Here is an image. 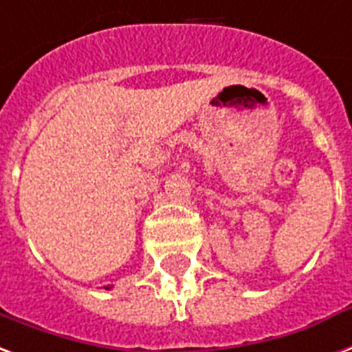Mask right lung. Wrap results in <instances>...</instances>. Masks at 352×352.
<instances>
[{
  "label": "right lung",
  "instance_id": "obj_1",
  "mask_svg": "<svg viewBox=\"0 0 352 352\" xmlns=\"http://www.w3.org/2000/svg\"><path fill=\"white\" fill-rule=\"evenodd\" d=\"M106 289H111V287H106Z\"/></svg>",
  "mask_w": 352,
  "mask_h": 352
}]
</instances>
